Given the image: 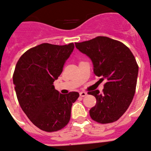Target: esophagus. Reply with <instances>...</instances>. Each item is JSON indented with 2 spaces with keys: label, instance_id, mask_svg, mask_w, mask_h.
Segmentation results:
<instances>
[{
  "label": "esophagus",
  "instance_id": "1",
  "mask_svg": "<svg viewBox=\"0 0 151 151\" xmlns=\"http://www.w3.org/2000/svg\"><path fill=\"white\" fill-rule=\"evenodd\" d=\"M80 96H81V97H84V96H86L87 94H88V93H87L86 92H84V91H82V92H80Z\"/></svg>",
  "mask_w": 151,
  "mask_h": 151
}]
</instances>
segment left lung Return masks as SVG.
Masks as SVG:
<instances>
[{
	"mask_svg": "<svg viewBox=\"0 0 151 151\" xmlns=\"http://www.w3.org/2000/svg\"><path fill=\"white\" fill-rule=\"evenodd\" d=\"M76 47L91 60L93 73L106 80L103 92H88L96 97L90 116L100 124L117 121L132 103L135 95L139 66L135 57L124 43L106 37L76 42Z\"/></svg>",
	"mask_w": 151,
	"mask_h": 151,
	"instance_id": "obj_1",
	"label": "left lung"
}]
</instances>
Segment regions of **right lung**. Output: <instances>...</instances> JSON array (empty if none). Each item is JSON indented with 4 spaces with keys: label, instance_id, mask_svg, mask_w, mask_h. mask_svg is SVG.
Masks as SVG:
<instances>
[{
    "label": "right lung",
    "instance_id": "add662e5",
    "mask_svg": "<svg viewBox=\"0 0 151 151\" xmlns=\"http://www.w3.org/2000/svg\"><path fill=\"white\" fill-rule=\"evenodd\" d=\"M74 44L42 43L21 56L13 74L18 101L30 121L46 132L61 129L70 121L71 108L79 93L62 94L53 82L63 71Z\"/></svg>",
    "mask_w": 151,
    "mask_h": 151
}]
</instances>
